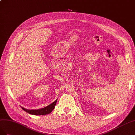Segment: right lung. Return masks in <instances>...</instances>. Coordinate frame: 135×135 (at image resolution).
<instances>
[{"label":"right lung","mask_w":135,"mask_h":135,"mask_svg":"<svg viewBox=\"0 0 135 135\" xmlns=\"http://www.w3.org/2000/svg\"><path fill=\"white\" fill-rule=\"evenodd\" d=\"M56 102H57V99H56L54 102L52 103L51 104H50V105H49V106L44 107V108H42L41 109L28 110V109H26L22 107H21V108L23 110L26 111V113L32 115H47L52 112V111L54 110V109L55 108Z\"/></svg>","instance_id":"right-lung-1"}]
</instances>
